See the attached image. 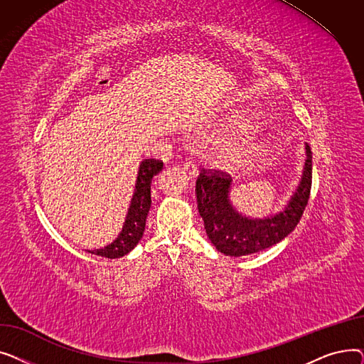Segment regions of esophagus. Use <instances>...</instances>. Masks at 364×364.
I'll return each mask as SVG.
<instances>
[{
  "instance_id": "esophagus-1",
  "label": "esophagus",
  "mask_w": 364,
  "mask_h": 364,
  "mask_svg": "<svg viewBox=\"0 0 364 364\" xmlns=\"http://www.w3.org/2000/svg\"><path fill=\"white\" fill-rule=\"evenodd\" d=\"M183 169L186 174L188 176V178H195L198 176V165L193 161H187L183 165Z\"/></svg>"
}]
</instances>
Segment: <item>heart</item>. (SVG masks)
Returning a JSON list of instances; mask_svg holds the SVG:
<instances>
[{"mask_svg":"<svg viewBox=\"0 0 364 364\" xmlns=\"http://www.w3.org/2000/svg\"><path fill=\"white\" fill-rule=\"evenodd\" d=\"M265 149H267V143L264 140H258V139L250 141V143H247V146H246V151L250 153L251 156L261 155V153L265 151Z\"/></svg>","mask_w":364,"mask_h":364,"instance_id":"obj_1","label":"heart"}]
</instances>
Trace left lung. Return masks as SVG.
Wrapping results in <instances>:
<instances>
[{"mask_svg":"<svg viewBox=\"0 0 364 364\" xmlns=\"http://www.w3.org/2000/svg\"><path fill=\"white\" fill-rule=\"evenodd\" d=\"M307 159L301 181L288 205L274 215L250 218L242 215L230 202L232 177L221 171L200 172L196 181L198 209L203 220L206 235L224 255L242 257L267 250L294 232L310 199L313 177V155L305 144Z\"/></svg>","mask_w":364,"mask_h":364,"instance_id":"left-lung-1","label":"left lung"}]
</instances>
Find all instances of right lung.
<instances>
[{"label": "right lung", "mask_w": 364, "mask_h": 364, "mask_svg": "<svg viewBox=\"0 0 364 364\" xmlns=\"http://www.w3.org/2000/svg\"><path fill=\"white\" fill-rule=\"evenodd\" d=\"M162 168H164L162 161H156V159L141 161L139 174H137L136 188H134V195H132L121 233L112 243L102 247V250L88 251V252L113 259V258L127 255L134 250V247H136V245L143 237L146 218L151 205V199H150L151 178L156 174H159Z\"/></svg>", "instance_id": "obj_1"}]
</instances>
